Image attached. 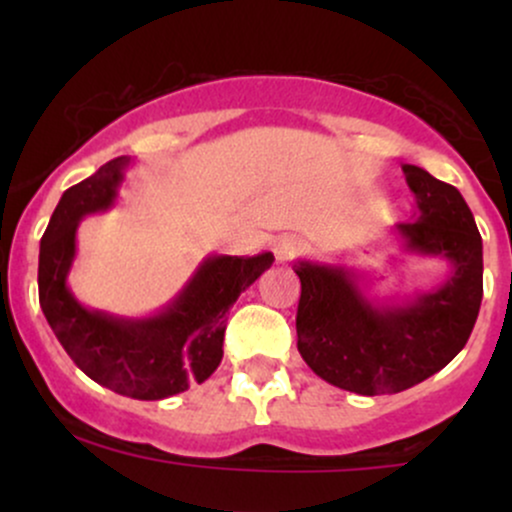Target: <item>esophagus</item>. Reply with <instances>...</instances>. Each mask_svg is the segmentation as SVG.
<instances>
[{
    "instance_id": "34e87169",
    "label": "esophagus",
    "mask_w": 512,
    "mask_h": 512,
    "mask_svg": "<svg viewBox=\"0 0 512 512\" xmlns=\"http://www.w3.org/2000/svg\"><path fill=\"white\" fill-rule=\"evenodd\" d=\"M274 257L279 262H289L301 252V240L296 236H279L274 240Z\"/></svg>"
}]
</instances>
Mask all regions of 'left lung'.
<instances>
[{"label":"left lung","instance_id":"left-lung-1","mask_svg":"<svg viewBox=\"0 0 512 512\" xmlns=\"http://www.w3.org/2000/svg\"><path fill=\"white\" fill-rule=\"evenodd\" d=\"M419 216L397 223L404 250L443 257L452 272L436 291L402 305L373 303L344 267L296 262L298 351L327 383L356 395H387L438 373L462 351L484 293L481 236L457 187L402 166Z\"/></svg>","mask_w":512,"mask_h":512}]
</instances>
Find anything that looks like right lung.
I'll list each match as a JSON object with an SVG mask.
<instances>
[{
  "label": "right lung",
  "mask_w": 512,
  "mask_h": 512,
  "mask_svg": "<svg viewBox=\"0 0 512 512\" xmlns=\"http://www.w3.org/2000/svg\"><path fill=\"white\" fill-rule=\"evenodd\" d=\"M129 158L101 166L64 192L40 240L38 296L45 320L69 358L91 380L132 399H166L204 383L223 358L226 313L272 267V252L207 257L158 315L127 320L88 310L67 286L76 228L86 214L113 207Z\"/></svg>",
  "instance_id": "obj_1"
}]
</instances>
